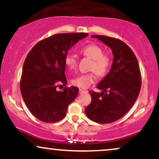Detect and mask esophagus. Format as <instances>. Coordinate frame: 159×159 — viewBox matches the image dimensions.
<instances>
[{"instance_id":"34e87169","label":"esophagus","mask_w":159,"mask_h":159,"mask_svg":"<svg viewBox=\"0 0 159 159\" xmlns=\"http://www.w3.org/2000/svg\"><path fill=\"white\" fill-rule=\"evenodd\" d=\"M87 93V90H82V89H80V90H79V93H80V94Z\"/></svg>"}]
</instances>
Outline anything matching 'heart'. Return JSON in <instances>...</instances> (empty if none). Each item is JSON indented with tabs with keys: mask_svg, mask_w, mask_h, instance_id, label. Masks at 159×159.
Here are the masks:
<instances>
[{
	"mask_svg": "<svg viewBox=\"0 0 159 159\" xmlns=\"http://www.w3.org/2000/svg\"><path fill=\"white\" fill-rule=\"evenodd\" d=\"M81 53L84 55L93 60L91 69L94 70L96 74L100 76L105 75L108 71L111 65V59L108 56L104 54L103 49L99 45L96 44H90L82 48ZM77 60L74 54H69L65 57V64L69 69L75 68ZM96 80L94 73L81 74L75 76L72 80L74 86L79 88L86 89L92 84Z\"/></svg>",
	"mask_w": 159,
	"mask_h": 159,
	"instance_id": "b5f03b06",
	"label": "heart"
}]
</instances>
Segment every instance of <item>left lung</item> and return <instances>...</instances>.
I'll return each instance as SVG.
<instances>
[{
    "label": "left lung",
    "instance_id": "8db88e82",
    "mask_svg": "<svg viewBox=\"0 0 159 159\" xmlns=\"http://www.w3.org/2000/svg\"><path fill=\"white\" fill-rule=\"evenodd\" d=\"M110 47L113 63L109 73L98 83L100 93L90 91L91 103L85 108L89 119L98 123H111L131 109L139 95L141 75L138 60L132 50L121 40L93 35Z\"/></svg>",
    "mask_w": 159,
    "mask_h": 159
}]
</instances>
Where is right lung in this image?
<instances>
[{
	"label": "right lung",
	"instance_id": "obj_1",
	"mask_svg": "<svg viewBox=\"0 0 159 159\" xmlns=\"http://www.w3.org/2000/svg\"><path fill=\"white\" fill-rule=\"evenodd\" d=\"M86 33L57 34L33 47L23 65L20 90L31 114L45 123L63 120L69 105L77 97L78 88L65 87L57 91V84H66L65 57L68 51Z\"/></svg>",
	"mask_w": 159,
	"mask_h": 159
}]
</instances>
